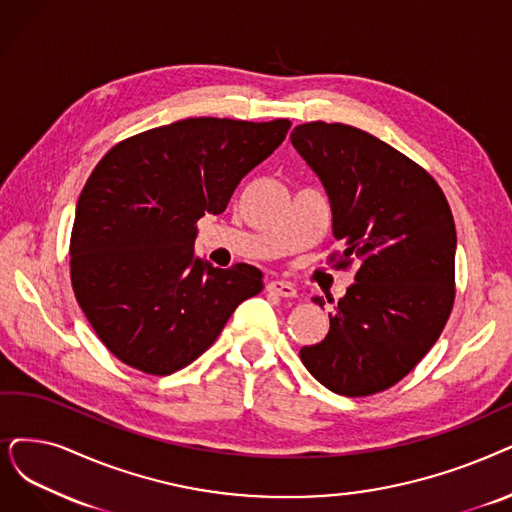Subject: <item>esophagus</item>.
Returning <instances> with one entry per match:
<instances>
[{"label": "esophagus", "instance_id": "obj_1", "mask_svg": "<svg viewBox=\"0 0 512 512\" xmlns=\"http://www.w3.org/2000/svg\"><path fill=\"white\" fill-rule=\"evenodd\" d=\"M267 290H269L271 294L281 296V298H296V288H294L292 283H288V281L275 279V281H271V283L267 285Z\"/></svg>", "mask_w": 512, "mask_h": 512}]
</instances>
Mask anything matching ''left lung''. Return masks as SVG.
Here are the masks:
<instances>
[{"mask_svg": "<svg viewBox=\"0 0 512 512\" xmlns=\"http://www.w3.org/2000/svg\"><path fill=\"white\" fill-rule=\"evenodd\" d=\"M290 138L330 197L334 239L344 245L330 262L359 264L330 332L302 346L300 359L332 393L376 395L414 370L452 313V210L431 174L359 128L311 121Z\"/></svg>", "mask_w": 512, "mask_h": 512, "instance_id": "1", "label": "left lung"}]
</instances>
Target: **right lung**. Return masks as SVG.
I'll use <instances>...</instances> for the list:
<instances>
[{"instance_id":"obj_1","label":"right lung","mask_w":512,"mask_h":512,"mask_svg":"<svg viewBox=\"0 0 512 512\" xmlns=\"http://www.w3.org/2000/svg\"><path fill=\"white\" fill-rule=\"evenodd\" d=\"M290 119L189 117L140 132L92 170L71 231V283L102 344L168 376L206 353L237 306L264 288L252 264L193 254L197 220L222 214L241 178L283 142Z\"/></svg>"}]
</instances>
